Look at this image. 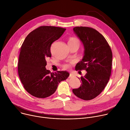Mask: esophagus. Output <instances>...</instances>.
<instances>
[{
    "instance_id": "obj_1",
    "label": "esophagus",
    "mask_w": 130,
    "mask_h": 130,
    "mask_svg": "<svg viewBox=\"0 0 130 130\" xmlns=\"http://www.w3.org/2000/svg\"><path fill=\"white\" fill-rule=\"evenodd\" d=\"M74 77V75H73V74H70V75H69V76L68 78H73Z\"/></svg>"
}]
</instances>
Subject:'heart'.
<instances>
[{"label": "heart", "mask_w": 130, "mask_h": 130, "mask_svg": "<svg viewBox=\"0 0 130 130\" xmlns=\"http://www.w3.org/2000/svg\"><path fill=\"white\" fill-rule=\"evenodd\" d=\"M78 43L80 44V41L78 39L75 38V37H70L68 39V44L70 43ZM63 67L64 69H68L70 68V64H65L63 65Z\"/></svg>", "instance_id": "heart-1"}]
</instances>
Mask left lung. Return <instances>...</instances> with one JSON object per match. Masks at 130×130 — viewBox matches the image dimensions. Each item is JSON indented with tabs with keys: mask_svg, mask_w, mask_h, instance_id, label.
Listing matches in <instances>:
<instances>
[{
	"mask_svg": "<svg viewBox=\"0 0 130 130\" xmlns=\"http://www.w3.org/2000/svg\"><path fill=\"white\" fill-rule=\"evenodd\" d=\"M73 30L85 49L84 58L77 63L76 70H85L87 73L80 78L81 86L73 92L78 98L89 101L98 96L108 83L111 72L112 51L107 40L96 29L78 26Z\"/></svg>",
	"mask_w": 130,
	"mask_h": 130,
	"instance_id": "8db88e82",
	"label": "left lung"
}]
</instances>
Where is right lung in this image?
<instances>
[{
    "mask_svg": "<svg viewBox=\"0 0 130 130\" xmlns=\"http://www.w3.org/2000/svg\"><path fill=\"white\" fill-rule=\"evenodd\" d=\"M66 28L41 26L31 31L23 42L18 62V74L26 91L38 98L53 94L61 81L69 76L67 72L51 73L46 70V59L51 57V45Z\"/></svg>",
    "mask_w": 130,
    "mask_h": 130,
    "instance_id": "right-lung-1",
    "label": "right lung"
}]
</instances>
